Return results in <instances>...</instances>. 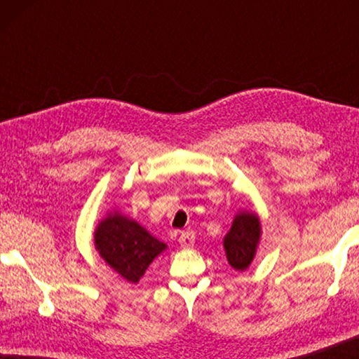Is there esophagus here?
Listing matches in <instances>:
<instances>
[{
    "mask_svg": "<svg viewBox=\"0 0 359 359\" xmlns=\"http://www.w3.org/2000/svg\"><path fill=\"white\" fill-rule=\"evenodd\" d=\"M194 240H196V237H194L193 232H181V235H180V243H181V247H183V248L193 247Z\"/></svg>",
    "mask_w": 359,
    "mask_h": 359,
    "instance_id": "obj_1",
    "label": "esophagus"
}]
</instances>
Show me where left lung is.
<instances>
[{"mask_svg": "<svg viewBox=\"0 0 359 359\" xmlns=\"http://www.w3.org/2000/svg\"><path fill=\"white\" fill-rule=\"evenodd\" d=\"M259 240V222L253 212H243L235 217L232 229L225 235L224 247L230 266L247 269L257 252Z\"/></svg>", "mask_w": 359, "mask_h": 359, "instance_id": "1", "label": "left lung"}]
</instances>
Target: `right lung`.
Instances as JSON below:
<instances>
[{"mask_svg":"<svg viewBox=\"0 0 359 359\" xmlns=\"http://www.w3.org/2000/svg\"><path fill=\"white\" fill-rule=\"evenodd\" d=\"M95 243L104 262L130 283L139 281L154 258L166 247L121 214L107 215L97 225Z\"/></svg>","mask_w":359,"mask_h":359,"instance_id":"1","label":"right lung"}]
</instances>
